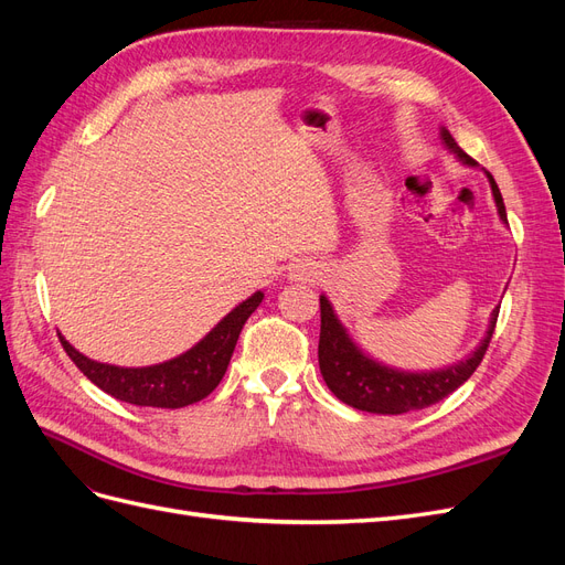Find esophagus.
<instances>
[{"instance_id":"1","label":"esophagus","mask_w":565,"mask_h":565,"mask_svg":"<svg viewBox=\"0 0 565 565\" xmlns=\"http://www.w3.org/2000/svg\"><path fill=\"white\" fill-rule=\"evenodd\" d=\"M289 278L292 280H301V282H316L318 280V270L311 264H299L289 273Z\"/></svg>"}]
</instances>
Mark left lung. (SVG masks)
Returning a JSON list of instances; mask_svg holds the SVG:
<instances>
[{"label":"left lung","mask_w":565,"mask_h":565,"mask_svg":"<svg viewBox=\"0 0 565 565\" xmlns=\"http://www.w3.org/2000/svg\"><path fill=\"white\" fill-rule=\"evenodd\" d=\"M440 141L461 164L467 167L478 164L457 146L452 134L446 127H440ZM486 174L492 188L494 204H498V214L502 218V224H507V210H504L500 188L494 183L490 172ZM498 313H500V306L490 313V322L481 344H478L476 351H471L467 358H461V361L443 370L405 372V370L382 365L380 361H374V358L363 353V349L355 344L344 324H341V320L337 318L328 297L322 295L320 297V344H318L320 374L324 384H328V388L341 403H347L355 409H363V413L403 415V413H409V409L429 407L450 396V393L465 384L476 372V367L481 365L494 332V322H498Z\"/></svg>","instance_id":"1"}]
</instances>
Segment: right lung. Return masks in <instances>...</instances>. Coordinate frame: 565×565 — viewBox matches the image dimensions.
I'll return each instance as SVG.
<instances>
[{
  "label": "right lung",
  "instance_id": "right-lung-1",
  "mask_svg": "<svg viewBox=\"0 0 565 565\" xmlns=\"http://www.w3.org/2000/svg\"><path fill=\"white\" fill-rule=\"evenodd\" d=\"M262 299L264 292H254L249 299L237 303L228 316L221 318L193 349L172 358V361L148 367L98 363L79 353L61 332L58 339L84 377L94 382L100 391L110 393L113 398L141 407L174 409L207 398L218 382L224 380L243 324L256 311Z\"/></svg>",
  "mask_w": 565,
  "mask_h": 565
}]
</instances>
